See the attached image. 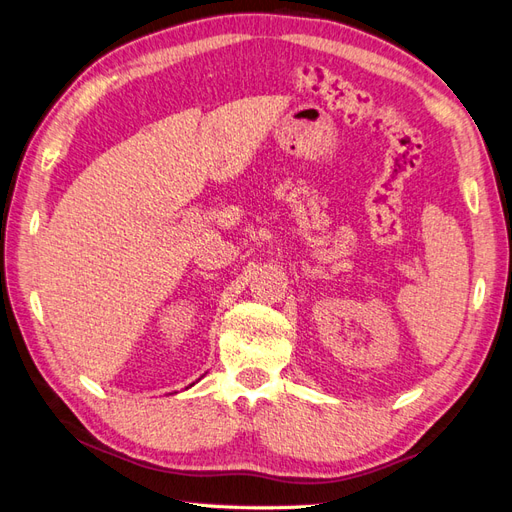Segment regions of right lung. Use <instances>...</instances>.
Segmentation results:
<instances>
[{
	"label": "right lung",
	"instance_id": "right-lung-1",
	"mask_svg": "<svg viewBox=\"0 0 512 512\" xmlns=\"http://www.w3.org/2000/svg\"><path fill=\"white\" fill-rule=\"evenodd\" d=\"M191 385H193V383H191ZM191 385H189V388H191Z\"/></svg>",
	"mask_w": 512,
	"mask_h": 512
}]
</instances>
